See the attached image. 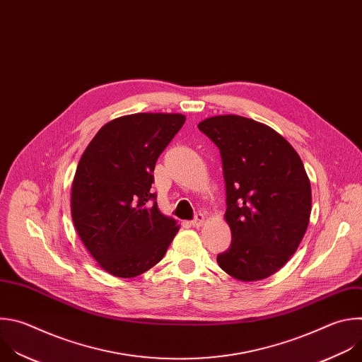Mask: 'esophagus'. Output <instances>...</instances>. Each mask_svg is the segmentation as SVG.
Here are the masks:
<instances>
[{
    "instance_id": "34e87169",
    "label": "esophagus",
    "mask_w": 362,
    "mask_h": 362,
    "mask_svg": "<svg viewBox=\"0 0 362 362\" xmlns=\"http://www.w3.org/2000/svg\"><path fill=\"white\" fill-rule=\"evenodd\" d=\"M202 223H204V215L199 212V214H197V215H195V218L191 221V226L198 228V227H201V226H202Z\"/></svg>"
}]
</instances>
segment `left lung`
Returning <instances> with one entry per match:
<instances>
[{"mask_svg":"<svg viewBox=\"0 0 362 362\" xmlns=\"http://www.w3.org/2000/svg\"><path fill=\"white\" fill-rule=\"evenodd\" d=\"M220 148L231 245L216 257L240 281L275 274L297 251L311 215V184L304 164L282 135L240 115L198 124Z\"/></svg>","mask_w":362,"mask_h":362,"instance_id":"1","label":"left lung"}]
</instances>
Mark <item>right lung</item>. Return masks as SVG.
<instances>
[{"label": "right lung", "instance_id": "right-lung-1", "mask_svg": "<svg viewBox=\"0 0 362 362\" xmlns=\"http://www.w3.org/2000/svg\"><path fill=\"white\" fill-rule=\"evenodd\" d=\"M182 114L139 112L105 124L84 151L71 188L74 227L98 265L119 278L148 271L180 230L151 194L158 157Z\"/></svg>", "mask_w": 362, "mask_h": 362}]
</instances>
